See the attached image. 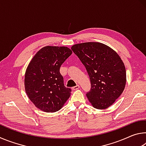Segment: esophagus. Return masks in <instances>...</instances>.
I'll return each mask as SVG.
<instances>
[{
  "label": "esophagus",
  "mask_w": 146,
  "mask_h": 146,
  "mask_svg": "<svg viewBox=\"0 0 146 146\" xmlns=\"http://www.w3.org/2000/svg\"><path fill=\"white\" fill-rule=\"evenodd\" d=\"M80 88V86H79V85H76V86H75V87H73L72 88L73 90H78V89Z\"/></svg>",
  "instance_id": "esophagus-1"
}]
</instances>
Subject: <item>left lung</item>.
Listing matches in <instances>:
<instances>
[{"instance_id": "left-lung-1", "label": "left lung", "mask_w": 146, "mask_h": 146, "mask_svg": "<svg viewBox=\"0 0 146 146\" xmlns=\"http://www.w3.org/2000/svg\"><path fill=\"white\" fill-rule=\"evenodd\" d=\"M71 49L88 71L91 90L86 94L93 108L105 110L120 97L126 84V71L118 54L104 44H76Z\"/></svg>"}]
</instances>
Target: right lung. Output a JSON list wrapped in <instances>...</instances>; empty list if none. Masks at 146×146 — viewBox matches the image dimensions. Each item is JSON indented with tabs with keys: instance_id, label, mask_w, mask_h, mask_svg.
<instances>
[{
	"instance_id": "1",
	"label": "right lung",
	"mask_w": 146,
	"mask_h": 146,
	"mask_svg": "<svg viewBox=\"0 0 146 146\" xmlns=\"http://www.w3.org/2000/svg\"><path fill=\"white\" fill-rule=\"evenodd\" d=\"M72 51L66 46L43 47L29 62L24 76L26 93L31 102L46 113L60 110L71 95L60 73Z\"/></svg>"
}]
</instances>
